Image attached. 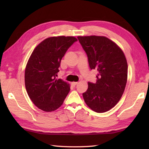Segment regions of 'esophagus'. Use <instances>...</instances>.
<instances>
[{
  "label": "esophagus",
  "instance_id": "esophagus-1",
  "mask_svg": "<svg viewBox=\"0 0 149 149\" xmlns=\"http://www.w3.org/2000/svg\"><path fill=\"white\" fill-rule=\"evenodd\" d=\"M77 84V82H72V84L74 86H75V85H76Z\"/></svg>",
  "mask_w": 149,
  "mask_h": 149
}]
</instances>
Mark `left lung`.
Here are the masks:
<instances>
[{
	"mask_svg": "<svg viewBox=\"0 0 149 149\" xmlns=\"http://www.w3.org/2000/svg\"><path fill=\"white\" fill-rule=\"evenodd\" d=\"M91 70L98 71L96 83L88 82L83 93L88 106L97 113L109 111L118 102L127 79V63L121 49L104 36H78Z\"/></svg>",
	"mask_w": 149,
	"mask_h": 149,
	"instance_id": "8db88e82",
	"label": "left lung"
}]
</instances>
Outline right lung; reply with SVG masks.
<instances>
[{"label":"right lung","instance_id":"add662e5","mask_svg":"<svg viewBox=\"0 0 149 149\" xmlns=\"http://www.w3.org/2000/svg\"><path fill=\"white\" fill-rule=\"evenodd\" d=\"M77 41L74 36L48 38L31 54L25 71V85L34 105L44 111L59 108L69 93V84L56 77L62 58Z\"/></svg>","mask_w":149,"mask_h":149}]
</instances>
